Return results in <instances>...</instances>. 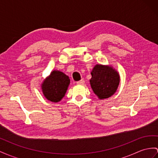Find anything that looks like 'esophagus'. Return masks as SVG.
<instances>
[{
	"instance_id": "obj_1",
	"label": "esophagus",
	"mask_w": 158,
	"mask_h": 158,
	"mask_svg": "<svg viewBox=\"0 0 158 158\" xmlns=\"http://www.w3.org/2000/svg\"><path fill=\"white\" fill-rule=\"evenodd\" d=\"M77 83L79 84V85H83L85 83V80L83 79H82L81 80H80L79 81H77Z\"/></svg>"
}]
</instances>
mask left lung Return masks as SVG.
<instances>
[{"label":"left lung","mask_w":158,"mask_h":158,"mask_svg":"<svg viewBox=\"0 0 158 158\" xmlns=\"http://www.w3.org/2000/svg\"><path fill=\"white\" fill-rule=\"evenodd\" d=\"M91 75L92 77L89 81L91 89L99 99L110 98L118 89L120 76L112 66L97 64Z\"/></svg>","instance_id":"8db88e82"}]
</instances>
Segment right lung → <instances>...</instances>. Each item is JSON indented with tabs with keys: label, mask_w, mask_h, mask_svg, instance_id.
<instances>
[{
	"label": "right lung",
	"mask_w": 158,
	"mask_h": 158,
	"mask_svg": "<svg viewBox=\"0 0 158 158\" xmlns=\"http://www.w3.org/2000/svg\"><path fill=\"white\" fill-rule=\"evenodd\" d=\"M70 79L63 72L54 70L41 83L43 94L47 100L57 103L65 95Z\"/></svg>",
	"instance_id": "add662e5"
}]
</instances>
